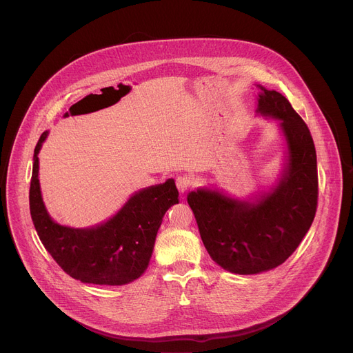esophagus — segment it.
<instances>
[{"label":"esophagus","instance_id":"obj_1","mask_svg":"<svg viewBox=\"0 0 353 353\" xmlns=\"http://www.w3.org/2000/svg\"><path fill=\"white\" fill-rule=\"evenodd\" d=\"M175 183H176L178 191H179L181 194H185V192L188 191V189L191 188L192 181H191V178H188L186 175H181V176H178V178H176Z\"/></svg>","mask_w":353,"mask_h":353}]
</instances>
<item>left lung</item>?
Segmentation results:
<instances>
[{"instance_id":"1","label":"left lung","mask_w":353,"mask_h":353,"mask_svg":"<svg viewBox=\"0 0 353 353\" xmlns=\"http://www.w3.org/2000/svg\"><path fill=\"white\" fill-rule=\"evenodd\" d=\"M256 88V113L277 121L285 144L277 179L246 199L210 186L186 198L212 260L241 276L283 264L310 230L318 199L316 154L308 127L281 93Z\"/></svg>"}]
</instances>
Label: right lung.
<instances>
[{
	"label": "right lung",
	"mask_w": 353,
	"mask_h": 353,
	"mask_svg": "<svg viewBox=\"0 0 353 353\" xmlns=\"http://www.w3.org/2000/svg\"><path fill=\"white\" fill-rule=\"evenodd\" d=\"M45 131L34 151L30 209L45 249L70 277L99 285H124L140 279L150 264L165 212L178 199L172 178L134 192L107 221L90 228L63 226L48 213L39 183V158Z\"/></svg>",
	"instance_id": "obj_1"
}]
</instances>
